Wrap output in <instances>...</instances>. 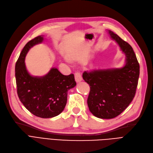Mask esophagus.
I'll return each instance as SVG.
<instances>
[{"mask_svg":"<svg viewBox=\"0 0 153 153\" xmlns=\"http://www.w3.org/2000/svg\"><path fill=\"white\" fill-rule=\"evenodd\" d=\"M75 80L77 82H80L82 80V76H81V73L79 72H77L75 73Z\"/></svg>","mask_w":153,"mask_h":153,"instance_id":"1","label":"esophagus"}]
</instances>
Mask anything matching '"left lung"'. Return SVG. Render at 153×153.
<instances>
[{"mask_svg": "<svg viewBox=\"0 0 153 153\" xmlns=\"http://www.w3.org/2000/svg\"><path fill=\"white\" fill-rule=\"evenodd\" d=\"M108 33L126 55L122 68L85 71L83 79L90 86L88 105L100 118H114L125 110L134 99L138 84L140 67L133 48L111 31Z\"/></svg>", "mask_w": 153, "mask_h": 153, "instance_id": "obj_1", "label": "left lung"}]
</instances>
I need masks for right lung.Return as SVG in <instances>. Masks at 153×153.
<instances>
[{
    "label": "right lung",
    "instance_id": "add662e5",
    "mask_svg": "<svg viewBox=\"0 0 153 153\" xmlns=\"http://www.w3.org/2000/svg\"><path fill=\"white\" fill-rule=\"evenodd\" d=\"M43 41L41 35L26 43L16 63L15 76L21 102L34 115L48 118L57 116L64 110L68 90L75 87L76 82L72 74L64 76L55 67L44 76L30 74L25 62L26 55L31 47Z\"/></svg>",
    "mask_w": 153,
    "mask_h": 153
}]
</instances>
